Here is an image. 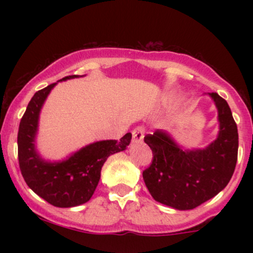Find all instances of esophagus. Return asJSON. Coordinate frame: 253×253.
Segmentation results:
<instances>
[{
  "mask_svg": "<svg viewBox=\"0 0 253 253\" xmlns=\"http://www.w3.org/2000/svg\"><path fill=\"white\" fill-rule=\"evenodd\" d=\"M144 135H145L144 127L138 126L132 130V136H133V141H134V143H140V141L143 140Z\"/></svg>",
  "mask_w": 253,
  "mask_h": 253,
  "instance_id": "obj_1",
  "label": "esophagus"
}]
</instances>
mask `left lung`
I'll return each mask as SVG.
<instances>
[{"instance_id": "left-lung-1", "label": "left lung", "mask_w": 253, "mask_h": 253, "mask_svg": "<svg viewBox=\"0 0 253 253\" xmlns=\"http://www.w3.org/2000/svg\"><path fill=\"white\" fill-rule=\"evenodd\" d=\"M219 113L216 140L203 150L183 151L167 132L145 135L152 162L143 171L147 189L157 202L179 211L194 210L228 184L238 159V128L226 100L211 92Z\"/></svg>"}]
</instances>
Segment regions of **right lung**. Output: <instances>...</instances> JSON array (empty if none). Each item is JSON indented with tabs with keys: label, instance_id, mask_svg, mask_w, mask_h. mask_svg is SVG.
<instances>
[{
	"label": "right lung",
	"instance_id": "add662e5",
	"mask_svg": "<svg viewBox=\"0 0 253 253\" xmlns=\"http://www.w3.org/2000/svg\"><path fill=\"white\" fill-rule=\"evenodd\" d=\"M75 77L80 76L72 75L60 81ZM56 84L37 91L28 103L17 133V156L20 170L28 187L54 207L68 208L89 201L100 181L104 162L110 155L126 149L132 134L127 133L119 141L102 140L90 144L59 163L42 161L36 152L34 138L40 109Z\"/></svg>",
	"mask_w": 253,
	"mask_h": 253
}]
</instances>
